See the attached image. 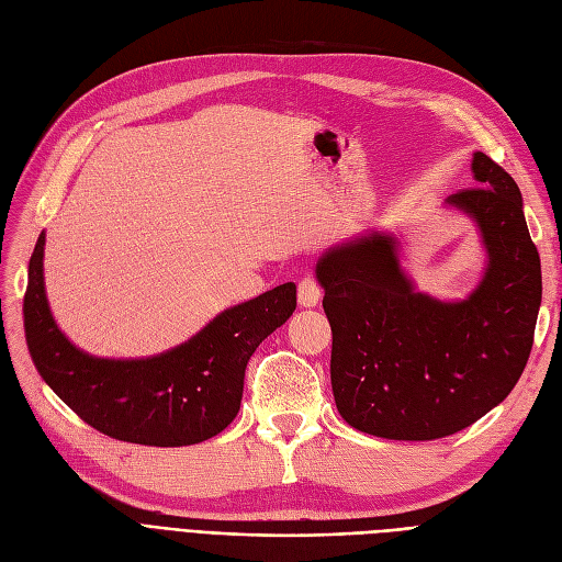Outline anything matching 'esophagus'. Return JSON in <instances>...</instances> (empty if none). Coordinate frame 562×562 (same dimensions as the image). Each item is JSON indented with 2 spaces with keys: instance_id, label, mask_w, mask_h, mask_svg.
Listing matches in <instances>:
<instances>
[{
  "instance_id": "34e87169",
  "label": "esophagus",
  "mask_w": 562,
  "mask_h": 562,
  "mask_svg": "<svg viewBox=\"0 0 562 562\" xmlns=\"http://www.w3.org/2000/svg\"><path fill=\"white\" fill-rule=\"evenodd\" d=\"M297 302H300V307H307V310L316 307V304L321 302V285L316 283V279L304 277L300 281V285H297Z\"/></svg>"
}]
</instances>
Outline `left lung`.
Masks as SVG:
<instances>
[{"mask_svg":"<svg viewBox=\"0 0 562 562\" xmlns=\"http://www.w3.org/2000/svg\"><path fill=\"white\" fill-rule=\"evenodd\" d=\"M479 187L446 199L479 227L485 269L462 300L417 291L401 241L372 232L316 262L333 330L330 382L349 427L434 440L471 427L520 380L541 304L539 252L516 180L473 151Z\"/></svg>","mask_w":562,"mask_h":562,"instance_id":"1","label":"left lung"}]
</instances>
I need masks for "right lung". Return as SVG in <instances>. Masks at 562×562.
I'll use <instances>...</instances> for the list:
<instances>
[{
	"instance_id": "add662e5",
	"label": "right lung",
	"mask_w": 562,
	"mask_h": 562,
	"mask_svg": "<svg viewBox=\"0 0 562 562\" xmlns=\"http://www.w3.org/2000/svg\"><path fill=\"white\" fill-rule=\"evenodd\" d=\"M42 232L27 267L25 339L56 396L116 440L180 448L217 436L236 417L252 351L295 312V283H283L220 312L187 342L145 359H100L72 345L50 314Z\"/></svg>"
}]
</instances>
